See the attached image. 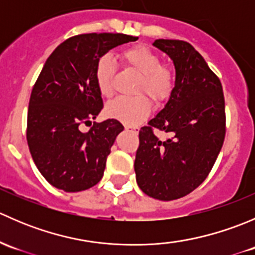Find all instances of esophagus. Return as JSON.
<instances>
[{"label": "esophagus", "mask_w": 255, "mask_h": 255, "mask_svg": "<svg viewBox=\"0 0 255 255\" xmlns=\"http://www.w3.org/2000/svg\"><path fill=\"white\" fill-rule=\"evenodd\" d=\"M126 129L132 130L133 133H138V128L137 127H132V126H126Z\"/></svg>", "instance_id": "34e87169"}]
</instances>
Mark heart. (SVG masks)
Returning <instances> with one entry per match:
<instances>
[{"label": "heart", "mask_w": 255, "mask_h": 255, "mask_svg": "<svg viewBox=\"0 0 255 255\" xmlns=\"http://www.w3.org/2000/svg\"><path fill=\"white\" fill-rule=\"evenodd\" d=\"M128 66L142 74L138 91L146 92L156 104H163L170 97L175 84L174 71L163 65L160 55L145 45L126 49L121 54ZM116 66L111 55H101L96 61L94 70L95 81L99 92L110 97L113 92V79ZM151 111V104L146 96L117 97L106 107V115L110 118L120 121L126 126H135L143 122Z\"/></svg>", "instance_id": "heart-1"}]
</instances>
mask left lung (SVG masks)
I'll return each instance as SVG.
<instances>
[{
	"mask_svg": "<svg viewBox=\"0 0 255 255\" xmlns=\"http://www.w3.org/2000/svg\"><path fill=\"white\" fill-rule=\"evenodd\" d=\"M153 45L173 60L175 86L164 109L139 130L134 171L144 194L171 201L194 191L212 169L225 140V97L220 79L190 43L156 39ZM153 128L171 138L161 142Z\"/></svg>",
	"mask_w": 255,
	"mask_h": 255,
	"instance_id": "1",
	"label": "left lung"
}]
</instances>
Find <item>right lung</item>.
<instances>
[{
	"label": "right lung",
	"mask_w": 255,
	"mask_h": 255,
	"mask_svg": "<svg viewBox=\"0 0 255 255\" xmlns=\"http://www.w3.org/2000/svg\"><path fill=\"white\" fill-rule=\"evenodd\" d=\"M138 38L121 33L80 34L61 43L45 61L30 94L27 142L38 170L49 184L66 192L95 186L104 176L116 137L117 120H95L104 107L94 70L97 59Z\"/></svg>",
	"instance_id": "1"
}]
</instances>
